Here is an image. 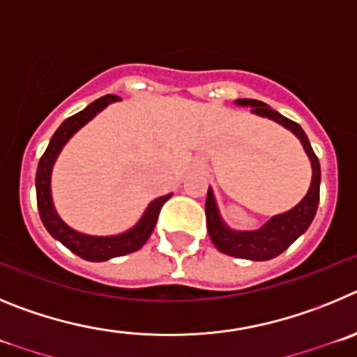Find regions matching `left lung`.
<instances>
[{"instance_id": "1", "label": "left lung", "mask_w": 357, "mask_h": 357, "mask_svg": "<svg viewBox=\"0 0 357 357\" xmlns=\"http://www.w3.org/2000/svg\"><path fill=\"white\" fill-rule=\"evenodd\" d=\"M236 105L242 107H250V112L261 117L272 119L301 140L306 155L310 156L311 169H313V176H311V186L307 190L306 197L298 202L297 206L291 208L290 211H284L281 215L272 217L268 222L263 227L256 231H233L222 222V218L218 215L217 202H215L213 192L208 188L206 195V224L208 233L220 252L227 256H234V258L252 259V261H266L275 256H279L282 250H287L295 240L310 227L313 222L317 208H319L320 199V163L317 155H314L313 147H311L310 140H307L306 133L297 123L287 119L279 112L272 110L268 105L258 101V99H238Z\"/></svg>"}]
</instances>
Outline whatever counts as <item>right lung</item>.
<instances>
[{
  "mask_svg": "<svg viewBox=\"0 0 357 357\" xmlns=\"http://www.w3.org/2000/svg\"><path fill=\"white\" fill-rule=\"evenodd\" d=\"M119 99L121 98H117V96H102V98L91 102L85 110L66 119L60 124L59 130L54 131L53 137H51L50 146L44 151L43 158H40L37 167L35 188H37L38 213H40V220H43L44 227L50 231L53 238L59 240L70 252H75L79 258L86 259V261H107V259L130 255V252L139 250L147 242L153 229H155L162 206L172 195L167 194L163 197L155 199L147 206V210L144 211L142 218H140L139 222L135 224L131 229H128L126 233L115 234V236H92V234L78 233V231L67 226L62 218L59 217L56 210H54L53 199H51V171H53V165L56 162V156L60 155V151L66 146L67 140L79 128L85 126L102 108H107L110 102L119 101Z\"/></svg>",
  "mask_w": 357,
  "mask_h": 357,
  "instance_id": "right-lung-1",
  "label": "right lung"
}]
</instances>
